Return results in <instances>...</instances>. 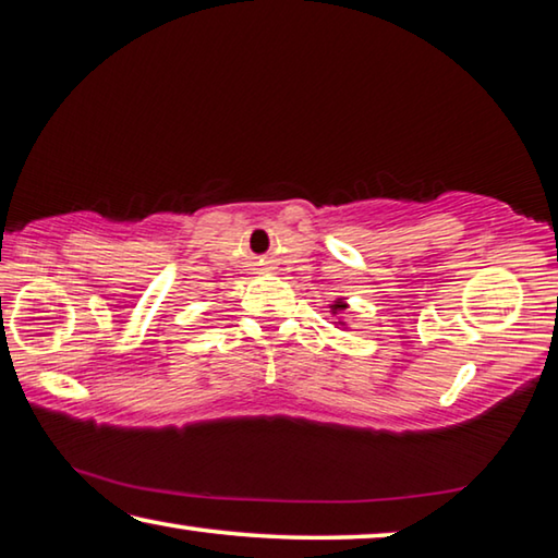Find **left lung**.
<instances>
[{"label":"left lung","instance_id":"obj_1","mask_svg":"<svg viewBox=\"0 0 558 558\" xmlns=\"http://www.w3.org/2000/svg\"><path fill=\"white\" fill-rule=\"evenodd\" d=\"M339 310H347V306H344L342 302H337V304H332V312H335V314H337Z\"/></svg>","mask_w":558,"mask_h":558}]
</instances>
